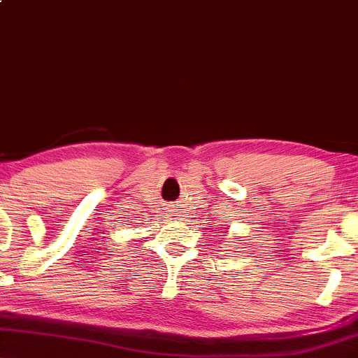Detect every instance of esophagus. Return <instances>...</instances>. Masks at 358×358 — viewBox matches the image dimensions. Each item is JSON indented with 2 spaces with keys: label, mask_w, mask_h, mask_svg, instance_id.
I'll return each instance as SVG.
<instances>
[{
  "label": "esophagus",
  "mask_w": 358,
  "mask_h": 358,
  "mask_svg": "<svg viewBox=\"0 0 358 358\" xmlns=\"http://www.w3.org/2000/svg\"><path fill=\"white\" fill-rule=\"evenodd\" d=\"M173 214H174V216H178V213H176L174 210H173Z\"/></svg>",
  "instance_id": "1"
}]
</instances>
